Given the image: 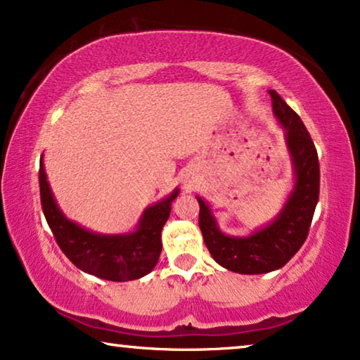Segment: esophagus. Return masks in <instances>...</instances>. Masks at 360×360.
<instances>
[{
	"mask_svg": "<svg viewBox=\"0 0 360 360\" xmlns=\"http://www.w3.org/2000/svg\"><path fill=\"white\" fill-rule=\"evenodd\" d=\"M186 186H190V188H191V186H193V181H188V184H186Z\"/></svg>",
	"mask_w": 360,
	"mask_h": 360,
	"instance_id": "obj_1",
	"label": "esophagus"
}]
</instances>
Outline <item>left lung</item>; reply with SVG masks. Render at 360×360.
<instances>
[{"mask_svg": "<svg viewBox=\"0 0 360 360\" xmlns=\"http://www.w3.org/2000/svg\"><path fill=\"white\" fill-rule=\"evenodd\" d=\"M272 110L285 129V144L292 159L293 188L275 219L249 236H229L219 229L210 205L200 203V229L211 257L236 274L255 275L282 269L307 240L319 198V162L314 144L300 116L269 90Z\"/></svg>", "mask_w": 360, "mask_h": 360, "instance_id": "8db88e82", "label": "left lung"}]
</instances>
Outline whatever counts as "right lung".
<instances>
[{
	"mask_svg": "<svg viewBox=\"0 0 360 360\" xmlns=\"http://www.w3.org/2000/svg\"><path fill=\"white\" fill-rule=\"evenodd\" d=\"M39 185L44 216L58 248L83 272L111 282H129L144 277L159 262L162 228L170 216L172 201L180 193L179 188L164 200L147 206L137 221L136 229L131 233L100 234L70 221L58 208L42 159Z\"/></svg>",
	"mask_w": 360,
	"mask_h": 360,
	"instance_id": "add662e5",
	"label": "right lung"
}]
</instances>
